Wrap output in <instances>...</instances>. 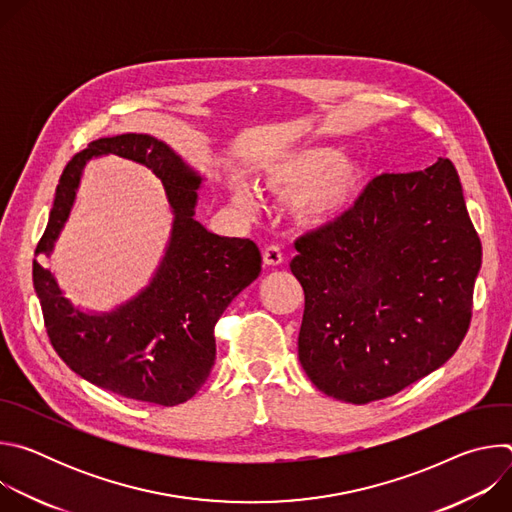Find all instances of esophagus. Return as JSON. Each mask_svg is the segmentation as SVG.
<instances>
[{"mask_svg": "<svg viewBox=\"0 0 512 512\" xmlns=\"http://www.w3.org/2000/svg\"><path fill=\"white\" fill-rule=\"evenodd\" d=\"M263 261H265V265H269V267H275V265L283 263V251H281V247H279V245H269V247H265V251H263Z\"/></svg>", "mask_w": 512, "mask_h": 512, "instance_id": "obj_1", "label": "esophagus"}]
</instances>
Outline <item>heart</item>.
I'll list each match as a JSON object with an SVG mask.
<instances>
[{"label": "heart", "mask_w": 512, "mask_h": 512, "mask_svg": "<svg viewBox=\"0 0 512 512\" xmlns=\"http://www.w3.org/2000/svg\"><path fill=\"white\" fill-rule=\"evenodd\" d=\"M265 182L281 192L300 190L296 198L298 212L306 221L324 223L340 214L356 196L360 168L356 162L340 158L338 150L308 148L271 164ZM237 198L243 204L255 202L249 188H239Z\"/></svg>", "instance_id": "1"}]
</instances>
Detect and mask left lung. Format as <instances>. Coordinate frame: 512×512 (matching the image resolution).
I'll list each match as a JSON object with an SVG mask.
<instances>
[{"label": "left lung", "instance_id": "left-lung-1", "mask_svg": "<svg viewBox=\"0 0 512 512\" xmlns=\"http://www.w3.org/2000/svg\"><path fill=\"white\" fill-rule=\"evenodd\" d=\"M296 251L298 354L322 393L358 405L391 397L462 344L482 245L450 158L377 176Z\"/></svg>", "mask_w": 512, "mask_h": 512}]
</instances>
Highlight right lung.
Segmentation results:
<instances>
[{
	"label": "right lung",
	"instance_id": "right-lung-1",
	"mask_svg": "<svg viewBox=\"0 0 512 512\" xmlns=\"http://www.w3.org/2000/svg\"><path fill=\"white\" fill-rule=\"evenodd\" d=\"M105 154L145 166L166 188L174 229L154 281L125 306L101 316L72 308L54 275L36 259L34 289L50 344L72 371L121 397L172 407L188 401L208 379L216 358L214 326L261 273V253L251 239L218 237L196 221L202 178L164 141L123 133L91 141L66 164L36 255L52 251L87 160Z\"/></svg>",
	"mask_w": 512,
	"mask_h": 512
}]
</instances>
